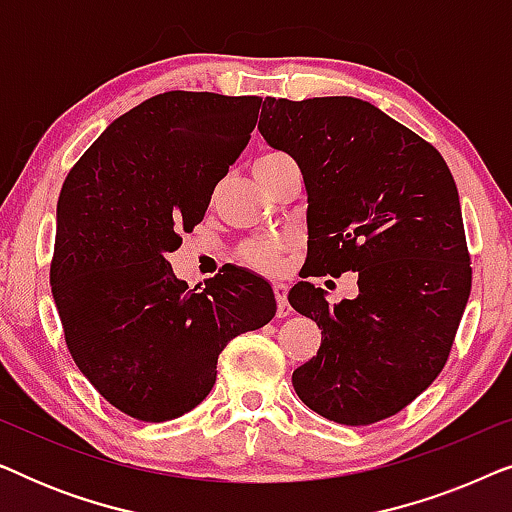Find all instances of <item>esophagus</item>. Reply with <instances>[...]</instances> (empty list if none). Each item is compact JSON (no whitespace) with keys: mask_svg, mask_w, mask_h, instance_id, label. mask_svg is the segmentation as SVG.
Returning a JSON list of instances; mask_svg holds the SVG:
<instances>
[{"mask_svg":"<svg viewBox=\"0 0 512 512\" xmlns=\"http://www.w3.org/2000/svg\"><path fill=\"white\" fill-rule=\"evenodd\" d=\"M272 289H275V298H277V317H289L293 312L289 300H286V293H289V286L284 282H272Z\"/></svg>","mask_w":512,"mask_h":512,"instance_id":"1","label":"esophagus"}]
</instances>
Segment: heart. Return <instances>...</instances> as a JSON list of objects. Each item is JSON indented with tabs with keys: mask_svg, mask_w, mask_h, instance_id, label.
I'll return each instance as SVG.
<instances>
[{
	"mask_svg": "<svg viewBox=\"0 0 512 512\" xmlns=\"http://www.w3.org/2000/svg\"><path fill=\"white\" fill-rule=\"evenodd\" d=\"M284 160H289L284 153H265V156H261L254 163V170H263V167H272L277 163H284ZM282 247V240H251L240 249V261L256 270H272L277 265Z\"/></svg>",
	"mask_w": 512,
	"mask_h": 512,
	"instance_id": "1",
	"label": "heart"
}]
</instances>
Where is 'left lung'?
I'll use <instances>...</instances> for the list:
<instances>
[{"mask_svg":"<svg viewBox=\"0 0 512 512\" xmlns=\"http://www.w3.org/2000/svg\"><path fill=\"white\" fill-rule=\"evenodd\" d=\"M258 130L303 174L305 277L359 275V296L335 305L310 282L289 291L293 310L321 328L319 352L293 370V389L338 424L396 415L443 370L471 296L450 167L356 97H265Z\"/></svg>","mask_w":512,"mask_h":512,"instance_id":"obj_1","label":"left lung"}]
</instances>
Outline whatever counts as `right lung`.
Here are the masks:
<instances>
[{"mask_svg": "<svg viewBox=\"0 0 512 512\" xmlns=\"http://www.w3.org/2000/svg\"><path fill=\"white\" fill-rule=\"evenodd\" d=\"M261 97L170 90L118 116L67 174L51 289L72 359L125 415L167 422L205 401L216 361L277 312L242 268L188 289L167 256L207 212Z\"/></svg>", "mask_w": 512, "mask_h": 512, "instance_id": "right-lung-1", "label": "right lung"}]
</instances>
